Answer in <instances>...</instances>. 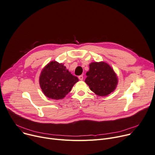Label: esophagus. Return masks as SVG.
I'll return each instance as SVG.
<instances>
[{
    "label": "esophagus",
    "instance_id": "34e87169",
    "mask_svg": "<svg viewBox=\"0 0 155 155\" xmlns=\"http://www.w3.org/2000/svg\"><path fill=\"white\" fill-rule=\"evenodd\" d=\"M78 78H79L80 80H83V75L79 76V77H78Z\"/></svg>",
    "mask_w": 155,
    "mask_h": 155
}]
</instances>
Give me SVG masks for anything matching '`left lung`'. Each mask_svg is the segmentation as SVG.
<instances>
[{
  "label": "left lung",
  "instance_id": "obj_1",
  "mask_svg": "<svg viewBox=\"0 0 155 155\" xmlns=\"http://www.w3.org/2000/svg\"><path fill=\"white\" fill-rule=\"evenodd\" d=\"M85 81L90 90L100 96H106L113 92L118 84V77L114 70L105 62L90 64Z\"/></svg>",
  "mask_w": 155,
  "mask_h": 155
}]
</instances>
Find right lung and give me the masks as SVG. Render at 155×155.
I'll return each instance as SVG.
<instances>
[{
	"label": "right lung",
	"mask_w": 155,
	"mask_h": 155,
	"mask_svg": "<svg viewBox=\"0 0 155 155\" xmlns=\"http://www.w3.org/2000/svg\"><path fill=\"white\" fill-rule=\"evenodd\" d=\"M78 78L71 74L62 63L55 61L49 62L39 75L42 91L52 100H62L70 91Z\"/></svg>",
	"instance_id": "add662e5"
}]
</instances>
